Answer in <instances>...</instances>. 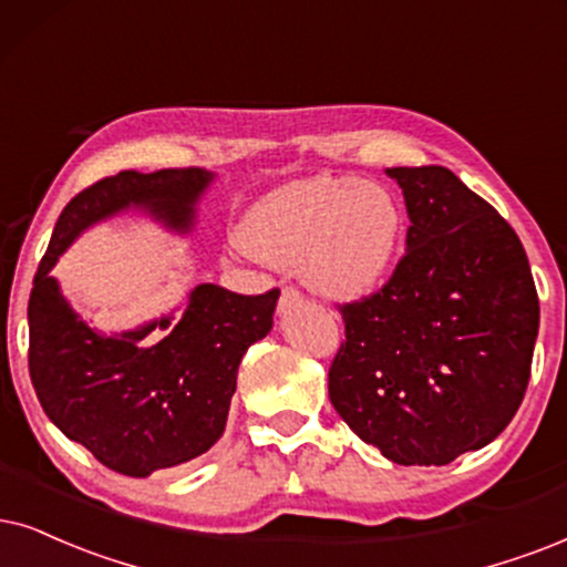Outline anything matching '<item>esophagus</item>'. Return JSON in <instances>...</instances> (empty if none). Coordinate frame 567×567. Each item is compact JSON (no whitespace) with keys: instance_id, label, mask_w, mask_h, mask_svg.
<instances>
[{"instance_id":"obj_1","label":"esophagus","mask_w":567,"mask_h":567,"mask_svg":"<svg viewBox=\"0 0 567 567\" xmlns=\"http://www.w3.org/2000/svg\"><path fill=\"white\" fill-rule=\"evenodd\" d=\"M300 290L298 288H282V296H279V308H290L300 303Z\"/></svg>"}]
</instances>
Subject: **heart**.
<instances>
[{"label":"heart","instance_id":"heart-1","mask_svg":"<svg viewBox=\"0 0 567 567\" xmlns=\"http://www.w3.org/2000/svg\"><path fill=\"white\" fill-rule=\"evenodd\" d=\"M403 238V209L390 190L355 177L290 183L256 204L240 246L275 267L303 269L313 290L334 298L369 292Z\"/></svg>","mask_w":567,"mask_h":567}]
</instances>
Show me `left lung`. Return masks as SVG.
I'll return each mask as SVG.
<instances>
[{
	"label": "left lung",
	"instance_id": "1",
	"mask_svg": "<svg viewBox=\"0 0 567 567\" xmlns=\"http://www.w3.org/2000/svg\"><path fill=\"white\" fill-rule=\"evenodd\" d=\"M411 227L382 290L346 321L329 400L400 465H444L489 444L523 403L539 298L518 235L447 167H392Z\"/></svg>",
	"mask_w": 567,
	"mask_h": 567
}]
</instances>
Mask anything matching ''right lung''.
<instances>
[{"label":"right lung","instance_id":"1","mask_svg":"<svg viewBox=\"0 0 567 567\" xmlns=\"http://www.w3.org/2000/svg\"><path fill=\"white\" fill-rule=\"evenodd\" d=\"M209 172H120L64 206L28 300V371L44 413L64 436L117 474L143 478L188 463L219 440L246 350L271 329L279 290L240 296L198 285L181 319L104 337L78 319L49 275L93 221L146 209L172 230H190Z\"/></svg>","mask_w":567,"mask_h":567}]
</instances>
